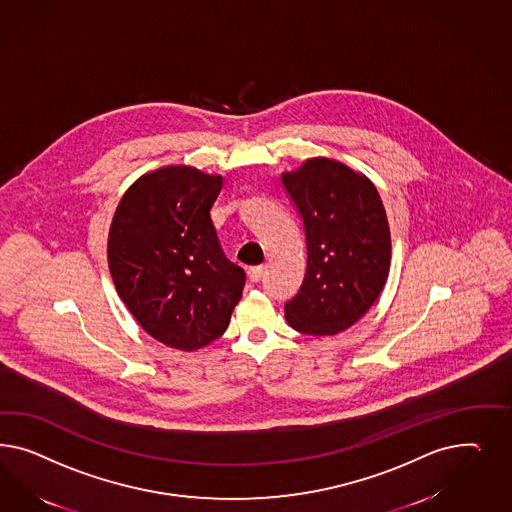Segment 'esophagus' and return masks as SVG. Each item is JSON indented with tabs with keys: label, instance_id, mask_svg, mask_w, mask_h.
<instances>
[{
	"label": "esophagus",
	"instance_id": "1",
	"mask_svg": "<svg viewBox=\"0 0 512 512\" xmlns=\"http://www.w3.org/2000/svg\"><path fill=\"white\" fill-rule=\"evenodd\" d=\"M248 276L253 283H257V281H261L264 278V266L263 264H259V266H251L248 270Z\"/></svg>",
	"mask_w": 512,
	"mask_h": 512
}]
</instances>
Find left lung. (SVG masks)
Listing matches in <instances>:
<instances>
[{
  "mask_svg": "<svg viewBox=\"0 0 512 512\" xmlns=\"http://www.w3.org/2000/svg\"><path fill=\"white\" fill-rule=\"evenodd\" d=\"M281 182L304 223L308 264L285 319L302 334L332 336L355 325L383 291L390 231L372 182L340 161L308 159Z\"/></svg>",
  "mask_w": 512,
  "mask_h": 512,
  "instance_id": "left-lung-1",
  "label": "left lung"
}]
</instances>
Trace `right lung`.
<instances>
[{
  "label": "right lung",
  "instance_id": "1",
  "mask_svg": "<svg viewBox=\"0 0 512 512\" xmlns=\"http://www.w3.org/2000/svg\"><path fill=\"white\" fill-rule=\"evenodd\" d=\"M221 186L219 174L163 167L125 191L110 223L107 255L118 295L152 338L174 349L217 340L246 285L210 217Z\"/></svg>",
  "mask_w": 512,
  "mask_h": 512
}]
</instances>
